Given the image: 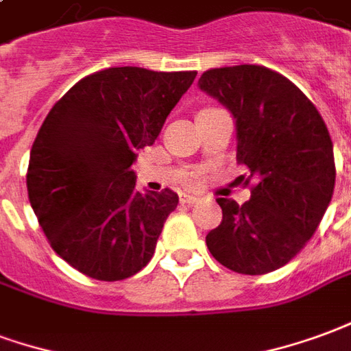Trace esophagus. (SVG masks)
Wrapping results in <instances>:
<instances>
[{
  "instance_id": "34e87169",
  "label": "esophagus",
  "mask_w": 351,
  "mask_h": 351,
  "mask_svg": "<svg viewBox=\"0 0 351 351\" xmlns=\"http://www.w3.org/2000/svg\"><path fill=\"white\" fill-rule=\"evenodd\" d=\"M200 200L198 196H193V194H179V202L181 204H186V206H191V204H196V202Z\"/></svg>"
}]
</instances>
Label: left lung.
Returning a JSON list of instances; mask_svg holds the SVG:
<instances>
[{
  "mask_svg": "<svg viewBox=\"0 0 351 351\" xmlns=\"http://www.w3.org/2000/svg\"><path fill=\"white\" fill-rule=\"evenodd\" d=\"M198 86L234 114L237 165L249 170L245 185L255 179L243 206L217 198L222 221L207 249L235 273L265 275L298 256L331 202L329 130L295 84L262 65L209 69Z\"/></svg>",
  "mask_w": 351,
  "mask_h": 351,
  "instance_id": "obj_1",
  "label": "left lung"
}]
</instances>
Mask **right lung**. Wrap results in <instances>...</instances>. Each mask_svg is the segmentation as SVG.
Segmentation results:
<instances>
[{
	"instance_id": "right-lung-1",
	"label": "right lung",
	"mask_w": 351,
	"mask_h": 351,
	"mask_svg": "<svg viewBox=\"0 0 351 351\" xmlns=\"http://www.w3.org/2000/svg\"><path fill=\"white\" fill-rule=\"evenodd\" d=\"M196 71L110 67L76 82L33 142L27 196L53 252L97 280L149 263L178 194L138 193L130 170L153 145Z\"/></svg>"
}]
</instances>
